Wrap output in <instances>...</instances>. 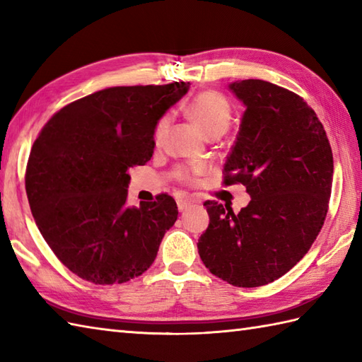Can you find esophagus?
<instances>
[{
	"instance_id": "obj_1",
	"label": "esophagus",
	"mask_w": 362,
	"mask_h": 362,
	"mask_svg": "<svg viewBox=\"0 0 362 362\" xmlns=\"http://www.w3.org/2000/svg\"><path fill=\"white\" fill-rule=\"evenodd\" d=\"M189 205L191 201H188V199H179V201H177V209H179V211H185Z\"/></svg>"
}]
</instances>
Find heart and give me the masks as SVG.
I'll list each match as a JSON object with an SVG mask.
<instances>
[{
	"instance_id": "1",
	"label": "heart",
	"mask_w": 362,
	"mask_h": 362,
	"mask_svg": "<svg viewBox=\"0 0 362 362\" xmlns=\"http://www.w3.org/2000/svg\"><path fill=\"white\" fill-rule=\"evenodd\" d=\"M188 117L194 121V124L202 130L205 136L218 138L227 132V129L232 124V107L227 99L218 91H202L196 95L187 105ZM169 122L171 118L163 115L153 126L152 140L156 146H161L165 141ZM204 173L202 166L191 168H177L174 177L182 183L193 185L197 182V177Z\"/></svg>"
}]
</instances>
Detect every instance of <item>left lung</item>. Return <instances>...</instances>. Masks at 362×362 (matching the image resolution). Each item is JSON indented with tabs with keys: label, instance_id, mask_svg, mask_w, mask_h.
Instances as JSON below:
<instances>
[{
	"label": "left lung",
	"instance_id": "1",
	"mask_svg": "<svg viewBox=\"0 0 362 362\" xmlns=\"http://www.w3.org/2000/svg\"><path fill=\"white\" fill-rule=\"evenodd\" d=\"M230 88L245 112L222 183H243L252 201L240 213L206 201L210 224L197 249L213 275L257 288L291 271L316 241L332 196L333 152L316 112L294 91L259 79Z\"/></svg>",
	"mask_w": 362,
	"mask_h": 362
}]
</instances>
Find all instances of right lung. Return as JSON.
I'll list each match as a JSON object with an SVG mask.
<instances>
[{
    "instance_id": "1",
    "label": "right lung",
    "mask_w": 362,
    "mask_h": 362,
    "mask_svg": "<svg viewBox=\"0 0 362 362\" xmlns=\"http://www.w3.org/2000/svg\"><path fill=\"white\" fill-rule=\"evenodd\" d=\"M188 82L99 90L56 112L35 138L26 194L35 224L60 263L95 284L148 271L177 219L171 196L126 205L134 166L153 153L152 132Z\"/></svg>"
}]
</instances>
